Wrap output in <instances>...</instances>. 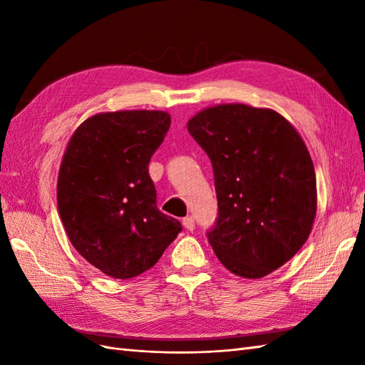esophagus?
I'll return each instance as SVG.
<instances>
[{
    "mask_svg": "<svg viewBox=\"0 0 365 365\" xmlns=\"http://www.w3.org/2000/svg\"><path fill=\"white\" fill-rule=\"evenodd\" d=\"M182 224H183V227L187 229V230H195V227H196L195 218H192V216H187V218H183Z\"/></svg>",
    "mask_w": 365,
    "mask_h": 365,
    "instance_id": "obj_1",
    "label": "esophagus"
}]
</instances>
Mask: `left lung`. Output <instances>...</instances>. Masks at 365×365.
<instances>
[{
	"instance_id": "obj_1",
	"label": "left lung",
	"mask_w": 365,
	"mask_h": 365,
	"mask_svg": "<svg viewBox=\"0 0 365 365\" xmlns=\"http://www.w3.org/2000/svg\"><path fill=\"white\" fill-rule=\"evenodd\" d=\"M212 161L218 218L207 232L230 273L259 279L282 267L311 234L317 182L299 133L267 108L227 103L188 120Z\"/></svg>"
}]
</instances>
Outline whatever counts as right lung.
Wrapping results in <instances>:
<instances>
[{
  "instance_id": "obj_1",
  "label": "right lung",
  "mask_w": 365,
  "mask_h": 365,
  "mask_svg": "<svg viewBox=\"0 0 365 365\" xmlns=\"http://www.w3.org/2000/svg\"><path fill=\"white\" fill-rule=\"evenodd\" d=\"M170 127L165 111L100 113L67 144L58 210L67 237L91 265L114 279L152 268L182 232L161 213L149 163Z\"/></svg>"
}]
</instances>
